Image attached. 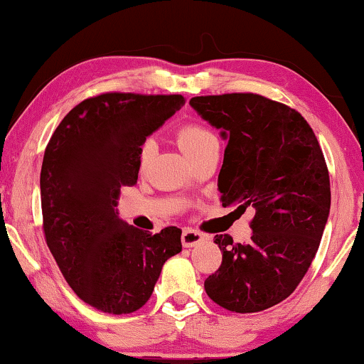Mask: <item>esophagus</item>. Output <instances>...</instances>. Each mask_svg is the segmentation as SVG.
Masks as SVG:
<instances>
[{
	"label": "esophagus",
	"mask_w": 364,
	"mask_h": 364,
	"mask_svg": "<svg viewBox=\"0 0 364 364\" xmlns=\"http://www.w3.org/2000/svg\"><path fill=\"white\" fill-rule=\"evenodd\" d=\"M203 240H205V235L197 230H192V228H187V230L182 232V245L186 248L196 247Z\"/></svg>",
	"instance_id": "esophagus-1"
}]
</instances>
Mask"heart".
I'll use <instances>...</instances> for the list:
<instances>
[{
	"label": "heart",
	"mask_w": 364,
	"mask_h": 364,
	"mask_svg": "<svg viewBox=\"0 0 364 364\" xmlns=\"http://www.w3.org/2000/svg\"><path fill=\"white\" fill-rule=\"evenodd\" d=\"M178 144H181L182 151L187 154V157H193L196 154L202 152L203 149L210 146V144H217V137L208 131V129L202 126H183L177 134ZM157 144L152 137H147L146 141L141 144L139 149V168H146L147 164L152 161V157L156 156Z\"/></svg>",
	"instance_id": "b5f03b06"
}]
</instances>
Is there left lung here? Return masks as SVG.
Masks as SVG:
<instances>
[{
    "instance_id": "8db88e82",
    "label": "left lung",
    "mask_w": 364,
    "mask_h": 364,
    "mask_svg": "<svg viewBox=\"0 0 364 364\" xmlns=\"http://www.w3.org/2000/svg\"><path fill=\"white\" fill-rule=\"evenodd\" d=\"M191 106L228 141L222 205L255 213L248 242L213 238L222 265L203 287L225 310H267L295 291L320 247L331 203L321 147L300 112L258 94L192 97Z\"/></svg>"
}]
</instances>
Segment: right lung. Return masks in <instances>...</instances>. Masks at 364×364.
I'll list each match as a JSON object with an SVG mask.
<instances>
[{
  "label": "right lung",
  "instance_id": "1",
  "mask_svg": "<svg viewBox=\"0 0 364 364\" xmlns=\"http://www.w3.org/2000/svg\"><path fill=\"white\" fill-rule=\"evenodd\" d=\"M182 96L107 92L71 109L41 167L46 243L74 293L104 313L126 315L151 298L164 263L182 250V230L156 235L119 217L124 186L139 176V149L181 109Z\"/></svg>",
  "mask_w": 364,
  "mask_h": 364
}]
</instances>
